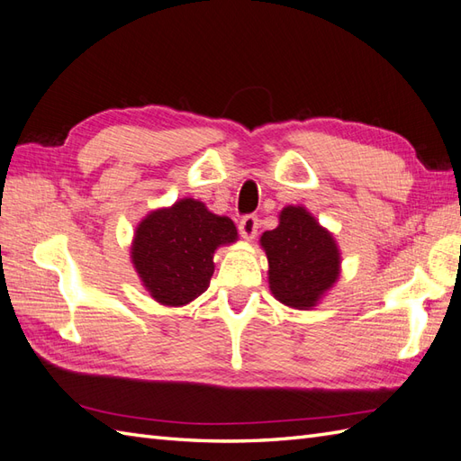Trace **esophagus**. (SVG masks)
<instances>
[{"label": "esophagus", "instance_id": "obj_1", "mask_svg": "<svg viewBox=\"0 0 461 461\" xmlns=\"http://www.w3.org/2000/svg\"><path fill=\"white\" fill-rule=\"evenodd\" d=\"M239 230L246 240H252L258 232V217L256 215H246L239 222Z\"/></svg>", "mask_w": 461, "mask_h": 461}]
</instances>
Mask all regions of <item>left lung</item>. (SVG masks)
Returning a JSON list of instances; mask_svg holds the SVG:
<instances>
[{"label": "left lung", "instance_id": "1", "mask_svg": "<svg viewBox=\"0 0 461 461\" xmlns=\"http://www.w3.org/2000/svg\"><path fill=\"white\" fill-rule=\"evenodd\" d=\"M260 244L269 264V289L287 307L312 309L340 276L336 240L305 207H285Z\"/></svg>", "mask_w": 461, "mask_h": 461}]
</instances>
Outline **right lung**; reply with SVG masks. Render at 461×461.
I'll use <instances>...</instances> for the list:
<instances>
[{
    "instance_id": "obj_1",
    "label": "right lung",
    "mask_w": 461,
    "mask_h": 461,
    "mask_svg": "<svg viewBox=\"0 0 461 461\" xmlns=\"http://www.w3.org/2000/svg\"><path fill=\"white\" fill-rule=\"evenodd\" d=\"M234 240L237 227L229 217H219L201 201L187 197L140 221L131 258L156 301L182 307L205 294L215 272L212 254Z\"/></svg>"
}]
</instances>
